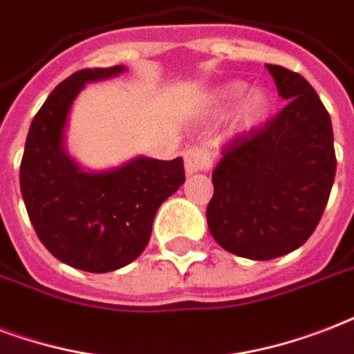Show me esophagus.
<instances>
[{"label": "esophagus", "instance_id": "obj_1", "mask_svg": "<svg viewBox=\"0 0 354 354\" xmlns=\"http://www.w3.org/2000/svg\"><path fill=\"white\" fill-rule=\"evenodd\" d=\"M212 166V155L207 147L194 146L185 151V169L186 174H197V171H207Z\"/></svg>", "mask_w": 354, "mask_h": 354}]
</instances>
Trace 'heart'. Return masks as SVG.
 <instances>
[{"instance_id":"b5f03b06","label":"heart","mask_w":354,"mask_h":354,"mask_svg":"<svg viewBox=\"0 0 354 354\" xmlns=\"http://www.w3.org/2000/svg\"><path fill=\"white\" fill-rule=\"evenodd\" d=\"M245 92H248V84L245 83L225 84V86L214 90V94L210 95V109L218 116H223L229 109L236 105ZM271 106H273V101L264 90H251L240 103V109H238L236 118H234L236 131H249V129L257 127L260 122H264L268 118V114L271 112Z\"/></svg>"}]
</instances>
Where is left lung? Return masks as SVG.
Segmentation results:
<instances>
[{
	"instance_id": "left-lung-1",
	"label": "left lung",
	"mask_w": 354,
	"mask_h": 354,
	"mask_svg": "<svg viewBox=\"0 0 354 354\" xmlns=\"http://www.w3.org/2000/svg\"><path fill=\"white\" fill-rule=\"evenodd\" d=\"M266 68L288 105L223 146L207 207L216 242L251 260L301 248L322 220L336 175L333 123L316 90L282 66Z\"/></svg>"
}]
</instances>
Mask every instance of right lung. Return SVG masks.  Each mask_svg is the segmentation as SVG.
<instances>
[{
	"instance_id": "obj_1",
	"label": "right lung",
	"mask_w": 354,
	"mask_h": 354,
	"mask_svg": "<svg viewBox=\"0 0 354 354\" xmlns=\"http://www.w3.org/2000/svg\"><path fill=\"white\" fill-rule=\"evenodd\" d=\"M123 70L86 68L64 79L32 120L20 166L21 196L40 242L55 259L90 273L138 259L158 207L185 183L180 157H136L120 168L84 171L66 153L64 129L79 92Z\"/></svg>"
}]
</instances>
